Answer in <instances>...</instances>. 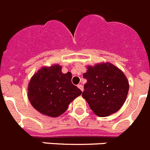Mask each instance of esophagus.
<instances>
[{"instance_id":"esophagus-1","label":"esophagus","mask_w":150,"mask_h":150,"mask_svg":"<svg viewBox=\"0 0 150 150\" xmlns=\"http://www.w3.org/2000/svg\"><path fill=\"white\" fill-rule=\"evenodd\" d=\"M78 88H79L81 91H84V88H83V86L81 85V84H79V85H78Z\"/></svg>"}]
</instances>
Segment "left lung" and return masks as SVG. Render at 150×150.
I'll return each mask as SVG.
<instances>
[{"label":"left lung","instance_id":"8db88e82","mask_svg":"<svg viewBox=\"0 0 150 150\" xmlns=\"http://www.w3.org/2000/svg\"><path fill=\"white\" fill-rule=\"evenodd\" d=\"M83 77L87 79L82 97L91 110L105 117L116 112L127 98L129 84L125 74L109 62L88 66Z\"/></svg>","mask_w":150,"mask_h":150}]
</instances>
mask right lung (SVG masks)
<instances>
[{"label": "right lung", "mask_w": 150, "mask_h": 150, "mask_svg": "<svg viewBox=\"0 0 150 150\" xmlns=\"http://www.w3.org/2000/svg\"><path fill=\"white\" fill-rule=\"evenodd\" d=\"M62 66L55 64L42 67L30 80L28 97L39 112L58 117L67 110L70 103L81 94V91L71 83V72L63 74Z\"/></svg>", "instance_id": "add662e5"}]
</instances>
